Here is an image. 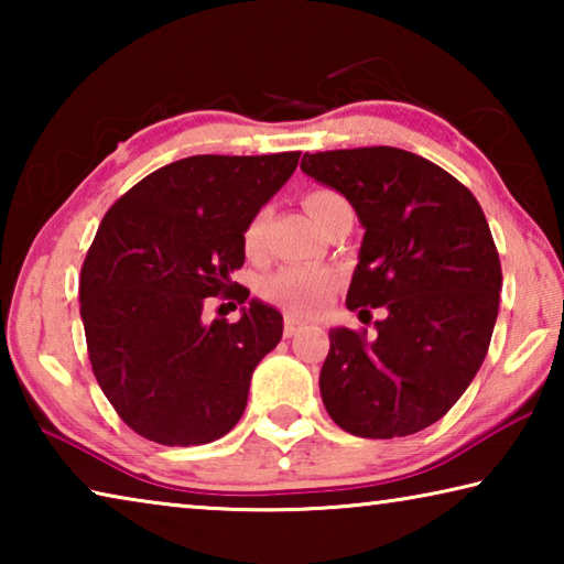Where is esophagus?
I'll return each instance as SVG.
<instances>
[{
	"mask_svg": "<svg viewBox=\"0 0 564 564\" xmlns=\"http://www.w3.org/2000/svg\"><path fill=\"white\" fill-rule=\"evenodd\" d=\"M303 326V323L293 316V313H289V316H285V321H283V333H285V338H291V336H295V333H299V328Z\"/></svg>",
	"mask_w": 564,
	"mask_h": 564,
	"instance_id": "obj_1",
	"label": "esophagus"
}]
</instances>
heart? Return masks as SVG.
Masks as SVG:
<instances>
[{"instance_id":"heart-1","label":"heart","mask_w":564,"mask_h":564,"mask_svg":"<svg viewBox=\"0 0 564 564\" xmlns=\"http://www.w3.org/2000/svg\"><path fill=\"white\" fill-rule=\"evenodd\" d=\"M338 204H343V196L333 188L318 186V188H308L303 194L305 212L311 214V218L316 224H321L323 216ZM263 234H265V212H256L248 216L241 228V246L246 256L256 259V256L261 253ZM330 285H333V275L328 271L308 269V265H289V269L275 271L263 281V295L265 299L285 305L289 311L311 313L318 308L323 299H326Z\"/></svg>"}]
</instances>
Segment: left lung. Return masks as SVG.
I'll return each mask as SVG.
<instances>
[{
  "label": "left lung",
  "mask_w": 564,
  "mask_h": 564,
  "mask_svg": "<svg viewBox=\"0 0 564 564\" xmlns=\"http://www.w3.org/2000/svg\"><path fill=\"white\" fill-rule=\"evenodd\" d=\"M362 236L346 305L383 308L376 336L330 328L321 398L350 435L388 441L433 425L473 383L498 318L502 269L477 198L433 161L393 147L305 154Z\"/></svg>",
  "instance_id": "left-lung-1"
}]
</instances>
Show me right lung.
<instances>
[{
	"mask_svg": "<svg viewBox=\"0 0 564 564\" xmlns=\"http://www.w3.org/2000/svg\"><path fill=\"white\" fill-rule=\"evenodd\" d=\"M299 156L181 159L104 214L79 279L87 350L104 395L147 441L204 445L241 420L283 316L261 301L236 323H204L202 313L216 295L246 303L248 289L231 281L246 261L241 228Z\"/></svg>",
	"mask_w": 564,
	"mask_h": 564,
	"instance_id": "right-lung-1",
	"label": "right lung"
}]
</instances>
